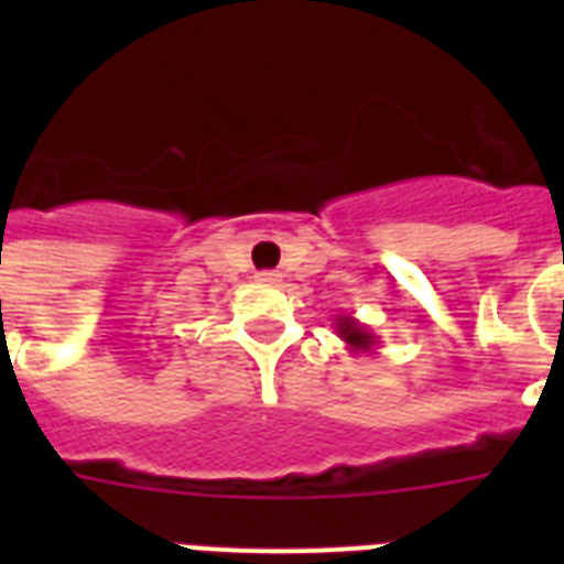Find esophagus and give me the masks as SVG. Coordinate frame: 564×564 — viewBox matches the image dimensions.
Listing matches in <instances>:
<instances>
[{"label": "esophagus", "mask_w": 564, "mask_h": 564, "mask_svg": "<svg viewBox=\"0 0 564 564\" xmlns=\"http://www.w3.org/2000/svg\"><path fill=\"white\" fill-rule=\"evenodd\" d=\"M257 282H262V285H276V282H282V276L276 271H259Z\"/></svg>", "instance_id": "34e87169"}]
</instances>
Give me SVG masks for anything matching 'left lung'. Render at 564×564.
<instances>
[{
  "instance_id": "obj_1",
  "label": "left lung",
  "mask_w": 564,
  "mask_h": 564,
  "mask_svg": "<svg viewBox=\"0 0 564 564\" xmlns=\"http://www.w3.org/2000/svg\"><path fill=\"white\" fill-rule=\"evenodd\" d=\"M336 333L350 352H372L378 347L376 333L352 316H336Z\"/></svg>"
}]
</instances>
